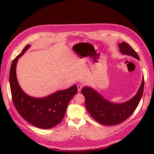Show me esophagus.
<instances>
[{
	"label": "esophagus",
	"instance_id": "34e87169",
	"mask_svg": "<svg viewBox=\"0 0 154 154\" xmlns=\"http://www.w3.org/2000/svg\"><path fill=\"white\" fill-rule=\"evenodd\" d=\"M83 88V85L82 84H78L77 85V89H78V92H80L81 90H82Z\"/></svg>",
	"mask_w": 154,
	"mask_h": 154
}]
</instances>
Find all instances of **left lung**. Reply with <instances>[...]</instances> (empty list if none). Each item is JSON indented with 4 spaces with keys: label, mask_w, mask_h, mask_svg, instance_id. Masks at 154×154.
Wrapping results in <instances>:
<instances>
[{
    "label": "left lung",
    "mask_w": 154,
    "mask_h": 154,
    "mask_svg": "<svg viewBox=\"0 0 154 154\" xmlns=\"http://www.w3.org/2000/svg\"><path fill=\"white\" fill-rule=\"evenodd\" d=\"M119 51L123 55H128L140 60L139 56L128 44L122 42L118 44ZM144 77L137 92L133 97L126 102L113 103L98 93L94 88L85 86L82 93L85 96V104L90 116L98 123L106 126H113L120 124L131 116L137 107L143 93Z\"/></svg>",
    "instance_id": "1"
}]
</instances>
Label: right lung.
<instances>
[{"mask_svg":"<svg viewBox=\"0 0 154 154\" xmlns=\"http://www.w3.org/2000/svg\"><path fill=\"white\" fill-rule=\"evenodd\" d=\"M27 45L12 62L9 72L10 88L13 102L18 113L28 123L39 128L49 129L58 125L64 118L67 106L77 92L74 85L66 90H58L45 97H32L21 88L16 76L17 63L30 48Z\"/></svg>","mask_w":154,"mask_h":154,"instance_id":"right-lung-1","label":"right lung"}]
</instances>
